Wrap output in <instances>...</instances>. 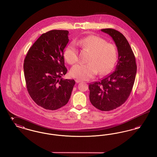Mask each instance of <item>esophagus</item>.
Wrapping results in <instances>:
<instances>
[{
    "instance_id": "34e87169",
    "label": "esophagus",
    "mask_w": 157,
    "mask_h": 157,
    "mask_svg": "<svg viewBox=\"0 0 157 157\" xmlns=\"http://www.w3.org/2000/svg\"><path fill=\"white\" fill-rule=\"evenodd\" d=\"M82 81L81 80H80V79H75V82L76 83H79V82H81Z\"/></svg>"
}]
</instances>
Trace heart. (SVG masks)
Returning <instances> with one entry per match:
<instances>
[{"instance_id":"1","label":"heart","mask_w":157,"mask_h":157,"mask_svg":"<svg viewBox=\"0 0 157 157\" xmlns=\"http://www.w3.org/2000/svg\"><path fill=\"white\" fill-rule=\"evenodd\" d=\"M76 44L90 52L88 63H79L71 68L72 76L81 80H88L97 75L110 72L117 60V51L115 45L107 43L102 37L90 35L77 40ZM67 63L73 65L78 60V51L74 44L68 45L64 52Z\"/></svg>"}]
</instances>
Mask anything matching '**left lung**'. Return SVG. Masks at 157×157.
<instances>
[{"label": "left lung", "instance_id": "8db88e82", "mask_svg": "<svg viewBox=\"0 0 157 157\" xmlns=\"http://www.w3.org/2000/svg\"><path fill=\"white\" fill-rule=\"evenodd\" d=\"M101 31L112 37L117 47L118 60L115 71L100 81L90 83V99L98 109L109 111L124 104L129 97L137 67L134 54L125 37L111 28Z\"/></svg>", "mask_w": 157, "mask_h": 157}]
</instances>
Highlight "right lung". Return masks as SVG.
Masks as SVG:
<instances>
[{
    "instance_id": "add662e5",
    "label": "right lung",
    "mask_w": 157,
    "mask_h": 157,
    "mask_svg": "<svg viewBox=\"0 0 157 157\" xmlns=\"http://www.w3.org/2000/svg\"><path fill=\"white\" fill-rule=\"evenodd\" d=\"M67 30L43 33L30 48L24 60V75L28 92L39 106L56 110L67 104L75 82L63 79L67 70L63 51L69 42Z\"/></svg>"
}]
</instances>
